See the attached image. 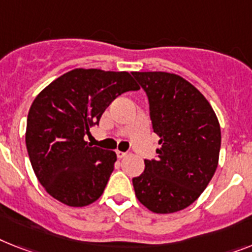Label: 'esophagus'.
I'll list each match as a JSON object with an SVG mask.
<instances>
[{
	"label": "esophagus",
	"instance_id": "1",
	"mask_svg": "<svg viewBox=\"0 0 252 252\" xmlns=\"http://www.w3.org/2000/svg\"><path fill=\"white\" fill-rule=\"evenodd\" d=\"M116 155H117V158L118 159H121V158H124V157H126V156H127V153H126V152L116 151Z\"/></svg>",
	"mask_w": 252,
	"mask_h": 252
}]
</instances>
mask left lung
<instances>
[{
    "instance_id": "8db88e82",
    "label": "left lung",
    "mask_w": 252,
    "mask_h": 252,
    "mask_svg": "<svg viewBox=\"0 0 252 252\" xmlns=\"http://www.w3.org/2000/svg\"><path fill=\"white\" fill-rule=\"evenodd\" d=\"M149 101L153 131L161 145L156 159L132 179L140 203L156 214L192 205L213 179L221 132L206 97L183 77L167 72H132Z\"/></svg>"
}]
</instances>
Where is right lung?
<instances>
[{"mask_svg": "<svg viewBox=\"0 0 252 252\" xmlns=\"http://www.w3.org/2000/svg\"><path fill=\"white\" fill-rule=\"evenodd\" d=\"M139 89L127 72L78 68L37 95L27 120L26 144L33 171L50 196L84 207L103 194L117 156L93 147L84 136L116 97Z\"/></svg>", "mask_w": 252, "mask_h": 252, "instance_id": "obj_1", "label": "right lung"}]
</instances>
